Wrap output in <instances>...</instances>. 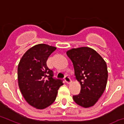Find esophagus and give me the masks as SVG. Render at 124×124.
<instances>
[{"label":"esophagus","mask_w":124,"mask_h":124,"mask_svg":"<svg viewBox=\"0 0 124 124\" xmlns=\"http://www.w3.org/2000/svg\"><path fill=\"white\" fill-rule=\"evenodd\" d=\"M64 80H65L66 82L68 83V84H70V83L71 82V78H70V76H66L65 78H64Z\"/></svg>","instance_id":"1"}]
</instances>
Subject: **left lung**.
<instances>
[{"instance_id":"left-lung-1","label":"left lung","mask_w":124,"mask_h":124,"mask_svg":"<svg viewBox=\"0 0 124 124\" xmlns=\"http://www.w3.org/2000/svg\"><path fill=\"white\" fill-rule=\"evenodd\" d=\"M66 54L81 85L80 93L73 96L74 101L85 108L93 106L106 88L108 77L106 62L96 51L87 46L72 48Z\"/></svg>"}]
</instances>
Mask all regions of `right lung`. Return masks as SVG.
Instances as JSON below:
<instances>
[{"label": "right lung", "mask_w": 124, "mask_h": 124, "mask_svg": "<svg viewBox=\"0 0 124 124\" xmlns=\"http://www.w3.org/2000/svg\"><path fill=\"white\" fill-rule=\"evenodd\" d=\"M56 47L37 44L24 54L18 66V85L23 96L31 106L43 109L56 99L63 80L54 79L53 72L46 65Z\"/></svg>", "instance_id": "add662e5"}]
</instances>
